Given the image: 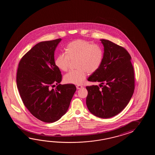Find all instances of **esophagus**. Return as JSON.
Here are the masks:
<instances>
[{
  "mask_svg": "<svg viewBox=\"0 0 155 155\" xmlns=\"http://www.w3.org/2000/svg\"><path fill=\"white\" fill-rule=\"evenodd\" d=\"M82 86H80V85L76 86V89H78V90H79V89H81V88H82Z\"/></svg>",
  "mask_w": 155,
  "mask_h": 155,
  "instance_id": "obj_1",
  "label": "esophagus"
}]
</instances>
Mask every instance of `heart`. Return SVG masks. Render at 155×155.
<instances>
[{
    "mask_svg": "<svg viewBox=\"0 0 155 155\" xmlns=\"http://www.w3.org/2000/svg\"><path fill=\"white\" fill-rule=\"evenodd\" d=\"M67 54L61 53L56 57L55 64L60 70L66 71L71 61L76 59V70L70 71L64 77L66 83L81 85L89 74L99 69L103 60L101 46L85 40L73 41L66 47Z\"/></svg>",
    "mask_w": 155,
    "mask_h": 155,
    "instance_id": "obj_1",
    "label": "heart"
}]
</instances>
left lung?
I'll use <instances>...</instances> for the list:
<instances>
[{
  "instance_id": "8db88e82",
  "label": "left lung",
  "mask_w": 155,
  "mask_h": 155,
  "mask_svg": "<svg viewBox=\"0 0 155 155\" xmlns=\"http://www.w3.org/2000/svg\"><path fill=\"white\" fill-rule=\"evenodd\" d=\"M104 53L99 69L88 81L100 82L87 86L86 105L90 112L101 118H110L121 112L135 90V74L129 52L108 40L101 39Z\"/></svg>"
}]
</instances>
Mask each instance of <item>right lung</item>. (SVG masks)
<instances>
[{
  "label": "right lung",
  "instance_id": "obj_1",
  "mask_svg": "<svg viewBox=\"0 0 155 155\" xmlns=\"http://www.w3.org/2000/svg\"><path fill=\"white\" fill-rule=\"evenodd\" d=\"M61 39L38 43L24 55L17 70L21 99L30 112L45 122H55L68 111L76 87L59 84L62 75L55 65L54 51Z\"/></svg>",
  "mask_w": 155,
  "mask_h": 155
}]
</instances>
